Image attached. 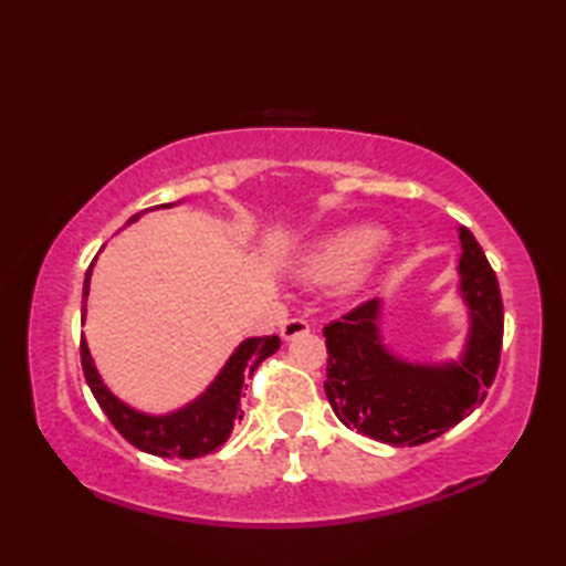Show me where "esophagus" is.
Returning <instances> with one entry per match:
<instances>
[{
	"mask_svg": "<svg viewBox=\"0 0 566 566\" xmlns=\"http://www.w3.org/2000/svg\"><path fill=\"white\" fill-rule=\"evenodd\" d=\"M306 333H308V323L304 318L284 321L282 328H280L282 340H294V338H298V335H306Z\"/></svg>",
	"mask_w": 566,
	"mask_h": 566,
	"instance_id": "esophagus-1",
	"label": "esophagus"
}]
</instances>
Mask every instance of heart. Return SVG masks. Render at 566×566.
Instances as JSON below:
<instances>
[{
	"label": "heart",
	"instance_id": "obj_1",
	"mask_svg": "<svg viewBox=\"0 0 566 566\" xmlns=\"http://www.w3.org/2000/svg\"><path fill=\"white\" fill-rule=\"evenodd\" d=\"M384 240H387V233H384L379 226L371 223L340 228V231L321 238L318 243L311 248L298 272H302L306 280L326 284L350 280V276H355L371 258H375V252L384 245Z\"/></svg>",
	"mask_w": 566,
	"mask_h": 566
}]
</instances>
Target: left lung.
<instances>
[{"mask_svg":"<svg viewBox=\"0 0 566 566\" xmlns=\"http://www.w3.org/2000/svg\"><path fill=\"white\" fill-rule=\"evenodd\" d=\"M460 243L457 270L469 308L460 359L423 365L396 357L381 338L377 296L323 328L328 347L323 387L343 426L394 448H413L448 432L486 399L501 359L503 304L496 274L464 226Z\"/></svg>","mask_w":566,"mask_h":566,"instance_id":"8db88e82","label":"left lung"}]
</instances>
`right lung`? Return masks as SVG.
<instances>
[{
    "mask_svg": "<svg viewBox=\"0 0 566 566\" xmlns=\"http://www.w3.org/2000/svg\"><path fill=\"white\" fill-rule=\"evenodd\" d=\"M172 203H160L155 209H170ZM146 211H153L146 209ZM130 216L128 223L138 221L143 213ZM90 264L87 274H84V290H82V321L84 311H87V296H90V280H92ZM280 338L276 335H262V338H248L235 347V353L228 357V363L219 371L209 389L195 401L187 403L185 408H177L172 413L165 416H150L136 411L128 403L106 389L102 381L94 359L90 355L87 343H80V357L84 379H87L94 399L102 406L106 418L112 420V426L122 432V436L134 444V448L155 454V457H179V460H195V457H203L213 452L216 448L231 438V430L235 420L243 418L240 411V396H243V384L252 377V371L260 367L262 359H268L280 350Z\"/></svg>",
    "mask_w": 566,
    "mask_h": 566,
    "instance_id": "1",
    "label": "right lung"
}]
</instances>
